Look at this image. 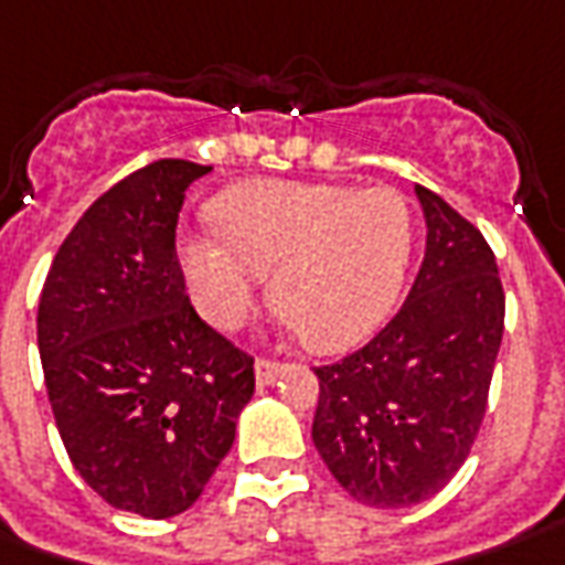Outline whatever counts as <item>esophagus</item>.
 <instances>
[{"instance_id":"obj_1","label":"esophagus","mask_w":565,"mask_h":565,"mask_svg":"<svg viewBox=\"0 0 565 565\" xmlns=\"http://www.w3.org/2000/svg\"><path fill=\"white\" fill-rule=\"evenodd\" d=\"M281 374H284L281 362H268V359H259V362H256V383H259V386L275 383Z\"/></svg>"}]
</instances>
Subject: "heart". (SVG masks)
Listing matches in <instances>:
<instances>
[{"label":"heart","mask_w":565,"mask_h":565,"mask_svg":"<svg viewBox=\"0 0 565 565\" xmlns=\"http://www.w3.org/2000/svg\"><path fill=\"white\" fill-rule=\"evenodd\" d=\"M216 234H188L182 266L210 324L237 328L271 271L275 312L312 349L359 343L390 312L412 253L393 188L266 182L216 206Z\"/></svg>","instance_id":"1"}]
</instances>
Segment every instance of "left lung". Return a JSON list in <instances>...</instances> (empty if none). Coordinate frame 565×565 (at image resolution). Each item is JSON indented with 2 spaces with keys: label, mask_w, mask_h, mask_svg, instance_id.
Segmentation results:
<instances>
[{
  "label": "left lung",
  "mask_w": 565,
  "mask_h": 565,
  "mask_svg": "<svg viewBox=\"0 0 565 565\" xmlns=\"http://www.w3.org/2000/svg\"><path fill=\"white\" fill-rule=\"evenodd\" d=\"M427 250L412 294L343 362L315 367L312 443L333 479L367 508H412L458 473L486 417L504 287L476 225L414 185Z\"/></svg>",
  "instance_id": "obj_1"
}]
</instances>
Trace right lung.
I'll return each instance as SVG.
<instances>
[{
  "label": "right lung",
  "mask_w": 565,
  "mask_h": 565,
  "mask_svg": "<svg viewBox=\"0 0 565 565\" xmlns=\"http://www.w3.org/2000/svg\"><path fill=\"white\" fill-rule=\"evenodd\" d=\"M210 170L157 160L105 191L55 253L36 315L67 458L148 520L201 498L256 386L250 355L194 312L175 256L185 191Z\"/></svg>",
  "instance_id": "right-lung-1"
}]
</instances>
